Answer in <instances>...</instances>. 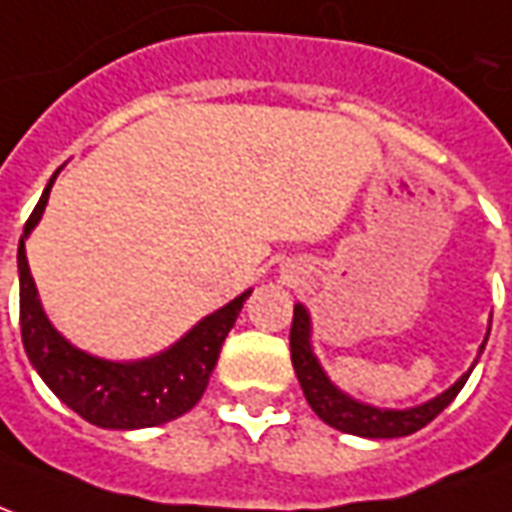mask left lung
<instances>
[{
  "instance_id": "1",
  "label": "left lung",
  "mask_w": 512,
  "mask_h": 512,
  "mask_svg": "<svg viewBox=\"0 0 512 512\" xmlns=\"http://www.w3.org/2000/svg\"><path fill=\"white\" fill-rule=\"evenodd\" d=\"M311 313L308 308L297 302L294 305V322H292V335H289V343H292V365L294 374L300 379L302 393H305V401L311 404V409L324 423L333 425L343 434L365 436V439H395V436H409L414 431H420L423 425H428L434 420L436 414L442 412L445 406H450L455 395L461 393V387L466 384L472 368L480 360V354L486 349L488 333L477 349V360L472 363V368L461 374V379L455 384H450L445 393H439L431 401H425L420 406H409V409H379V406L363 404L357 401L349 393H343L341 387L327 376V371L319 363V357L313 354L311 343Z\"/></svg>"
}]
</instances>
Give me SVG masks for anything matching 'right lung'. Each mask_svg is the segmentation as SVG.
I'll return each mask as SVG.
<instances>
[{"mask_svg":"<svg viewBox=\"0 0 512 512\" xmlns=\"http://www.w3.org/2000/svg\"><path fill=\"white\" fill-rule=\"evenodd\" d=\"M62 169L48 179L35 212L29 215L18 242V283H21V338L29 363L59 401L81 414L87 423L114 431L152 428L177 420L193 406L210 384L212 368L218 363L220 346L237 322L242 302L251 289L242 292L193 324L169 349L144 360H106L78 349L48 322L40 305L35 278L26 261V237L32 234L48 204L51 185Z\"/></svg>","mask_w":512,"mask_h":512,"instance_id":"obj_1","label":"right lung"}]
</instances>
